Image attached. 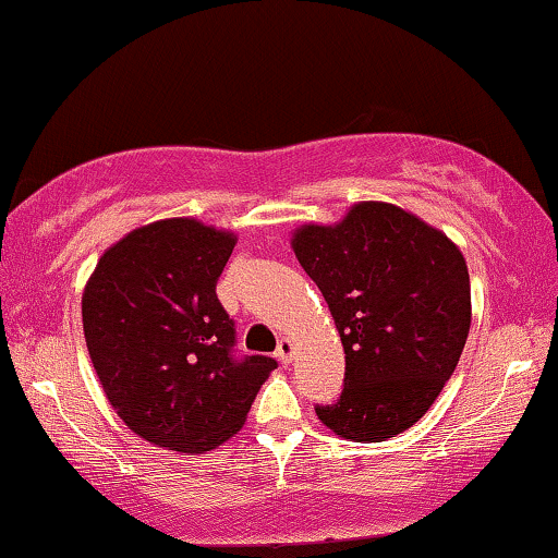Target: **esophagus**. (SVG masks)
<instances>
[{"mask_svg":"<svg viewBox=\"0 0 558 558\" xmlns=\"http://www.w3.org/2000/svg\"><path fill=\"white\" fill-rule=\"evenodd\" d=\"M293 353H295V340L282 338L280 343H278V351H276L278 361H280V363H290V361H293Z\"/></svg>","mask_w":558,"mask_h":558,"instance_id":"34e87169","label":"esophagus"}]
</instances>
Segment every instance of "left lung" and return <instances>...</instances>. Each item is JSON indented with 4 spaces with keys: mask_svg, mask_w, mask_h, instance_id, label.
I'll list each match as a JSON object with an SVG mask.
<instances>
[{
    "mask_svg": "<svg viewBox=\"0 0 558 558\" xmlns=\"http://www.w3.org/2000/svg\"><path fill=\"white\" fill-rule=\"evenodd\" d=\"M290 247L315 280L345 353L332 434L378 444L409 430L453 376L471 328L465 257L444 230L393 203L363 199L332 226L305 222Z\"/></svg>",
    "mask_w": 558,
    "mask_h": 558,
    "instance_id": "left-lung-1",
    "label": "left lung"
}]
</instances>
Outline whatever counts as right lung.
Listing matches in <instances>:
<instances>
[{"mask_svg":"<svg viewBox=\"0 0 558 558\" xmlns=\"http://www.w3.org/2000/svg\"><path fill=\"white\" fill-rule=\"evenodd\" d=\"M238 235L197 218L130 230L99 255L82 328L107 401L132 434L207 453L243 428L278 363L230 355L235 328L215 295Z\"/></svg>","mask_w":558,"mask_h":558,"instance_id":"1","label":"right lung"}]
</instances>
